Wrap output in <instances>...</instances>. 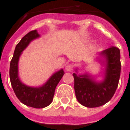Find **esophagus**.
Returning a JSON list of instances; mask_svg holds the SVG:
<instances>
[{
	"mask_svg": "<svg viewBox=\"0 0 130 130\" xmlns=\"http://www.w3.org/2000/svg\"><path fill=\"white\" fill-rule=\"evenodd\" d=\"M73 67H74V65H72V64H69L65 67V69H66V71H70L73 69Z\"/></svg>",
	"mask_w": 130,
	"mask_h": 130,
	"instance_id": "1",
	"label": "esophagus"
}]
</instances>
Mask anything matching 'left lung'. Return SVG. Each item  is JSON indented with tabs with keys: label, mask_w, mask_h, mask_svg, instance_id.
I'll use <instances>...</instances> for the list:
<instances>
[{
	"label": "left lung",
	"mask_w": 130,
	"mask_h": 130,
	"mask_svg": "<svg viewBox=\"0 0 130 130\" xmlns=\"http://www.w3.org/2000/svg\"><path fill=\"white\" fill-rule=\"evenodd\" d=\"M101 55L106 60L105 79L96 82L88 75L73 73L76 99L84 107H101L113 96L119 84L121 73L120 51L115 46L102 51Z\"/></svg>",
	"instance_id": "obj_1"
}]
</instances>
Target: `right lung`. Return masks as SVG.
<instances>
[{
  "label": "right lung",
  "mask_w": 130,
  "mask_h": 130,
  "mask_svg": "<svg viewBox=\"0 0 130 130\" xmlns=\"http://www.w3.org/2000/svg\"><path fill=\"white\" fill-rule=\"evenodd\" d=\"M40 37L36 30H32L22 38L15 47L13 57L10 63L9 75L11 86L16 96L21 103L28 107L41 109L48 106L53 101L55 90L65 72L63 69L51 76L42 86L29 87L23 84L18 76V61L22 51L33 40Z\"/></svg>",
  "instance_id": "obj_1"
}]
</instances>
